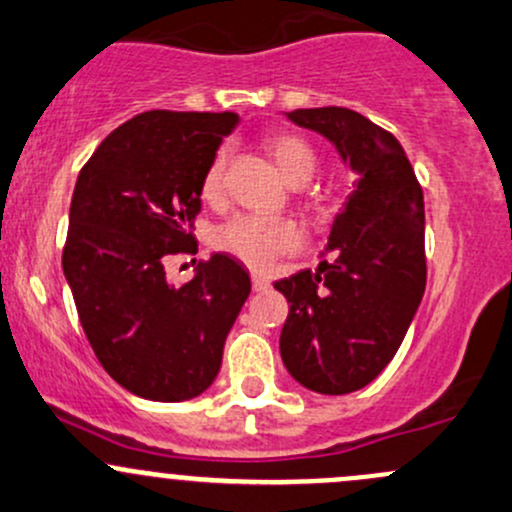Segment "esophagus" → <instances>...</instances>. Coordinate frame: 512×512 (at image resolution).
Masks as SVG:
<instances>
[{
    "mask_svg": "<svg viewBox=\"0 0 512 512\" xmlns=\"http://www.w3.org/2000/svg\"><path fill=\"white\" fill-rule=\"evenodd\" d=\"M267 287H270V279H267L265 274H252V289H255V292H265Z\"/></svg>",
    "mask_w": 512,
    "mask_h": 512,
    "instance_id": "obj_1",
    "label": "esophagus"
}]
</instances>
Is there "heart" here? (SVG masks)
Wrapping results in <instances>:
<instances>
[{
	"mask_svg": "<svg viewBox=\"0 0 512 512\" xmlns=\"http://www.w3.org/2000/svg\"><path fill=\"white\" fill-rule=\"evenodd\" d=\"M265 152L270 154L272 164L289 184H301L309 179L316 169V154L306 139L297 134H270L265 139ZM225 176V152H218L208 164L201 181V196L206 201H218L223 193ZM299 245V230L289 220H267L255 215H238L228 220L215 233V247L230 252L245 265L262 270L277 255L292 252Z\"/></svg>",
	"mask_w": 512,
	"mask_h": 512,
	"instance_id": "heart-1",
	"label": "heart"
}]
</instances>
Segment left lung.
I'll list each match as a JSON object with an SVG mask.
<instances>
[{
    "mask_svg": "<svg viewBox=\"0 0 512 512\" xmlns=\"http://www.w3.org/2000/svg\"><path fill=\"white\" fill-rule=\"evenodd\" d=\"M321 134L355 176L319 270L274 282L289 316L279 353L306 390L346 395L373 383L400 348L427 284L424 196L390 132L348 107L287 112Z\"/></svg>",
    "mask_w": 512,
    "mask_h": 512,
    "instance_id": "8db88e82",
    "label": "left lung"
}]
</instances>
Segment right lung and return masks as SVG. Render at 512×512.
<instances>
[{"instance_id": "1", "label": "right lung", "mask_w": 512, "mask_h": 512, "mask_svg": "<svg viewBox=\"0 0 512 512\" xmlns=\"http://www.w3.org/2000/svg\"><path fill=\"white\" fill-rule=\"evenodd\" d=\"M235 112L152 110L107 134L75 181L63 274L100 365L132 395L184 402L208 390L250 294L225 252L174 287L164 260L191 252L201 181Z\"/></svg>"}]
</instances>
